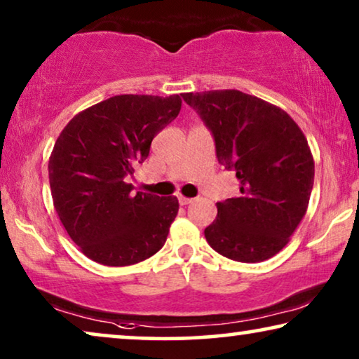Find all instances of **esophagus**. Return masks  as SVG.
Masks as SVG:
<instances>
[{
    "label": "esophagus",
    "instance_id": "34e87169",
    "mask_svg": "<svg viewBox=\"0 0 359 359\" xmlns=\"http://www.w3.org/2000/svg\"><path fill=\"white\" fill-rule=\"evenodd\" d=\"M194 200H191V198H187V196H182V195H179V203L182 206H185V205H189V203H191Z\"/></svg>",
    "mask_w": 359,
    "mask_h": 359
}]
</instances>
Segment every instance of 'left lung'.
<instances>
[{
    "label": "left lung",
    "instance_id": "1",
    "mask_svg": "<svg viewBox=\"0 0 359 359\" xmlns=\"http://www.w3.org/2000/svg\"><path fill=\"white\" fill-rule=\"evenodd\" d=\"M182 98L211 130L219 164L238 180V196L216 205L206 242L240 263L272 258L288 243L311 196L314 161L302 128L283 109L238 90Z\"/></svg>",
    "mask_w": 359,
    "mask_h": 359
}]
</instances>
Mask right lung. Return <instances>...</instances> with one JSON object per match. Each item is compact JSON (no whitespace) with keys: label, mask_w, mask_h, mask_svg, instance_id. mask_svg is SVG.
<instances>
[{"label":"right lung","mask_w":359,"mask_h":359,"mask_svg":"<svg viewBox=\"0 0 359 359\" xmlns=\"http://www.w3.org/2000/svg\"><path fill=\"white\" fill-rule=\"evenodd\" d=\"M180 106L179 95H117L79 112L57 137L48 163L53 203L90 259L130 266L163 248L177 198L133 194L127 177Z\"/></svg>","instance_id":"obj_1"}]
</instances>
